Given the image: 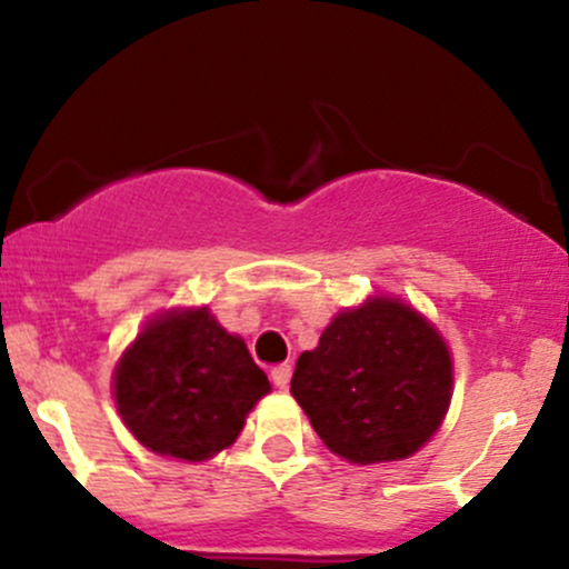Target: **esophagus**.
<instances>
[{"label":"esophagus","mask_w":569,"mask_h":569,"mask_svg":"<svg viewBox=\"0 0 569 569\" xmlns=\"http://www.w3.org/2000/svg\"><path fill=\"white\" fill-rule=\"evenodd\" d=\"M270 377H272V385H276L278 390H286V388H289V382H291V367H289V363H280V367L270 371Z\"/></svg>","instance_id":"esophagus-1"}]
</instances>
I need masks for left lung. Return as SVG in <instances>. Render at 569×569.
<instances>
[{"instance_id": "left-lung-1", "label": "left lung", "mask_w": 569, "mask_h": 569, "mask_svg": "<svg viewBox=\"0 0 569 569\" xmlns=\"http://www.w3.org/2000/svg\"><path fill=\"white\" fill-rule=\"evenodd\" d=\"M291 396L335 455L356 466L407 460L447 415L452 356L415 307L371 297L337 312L299 356Z\"/></svg>"}]
</instances>
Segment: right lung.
I'll return each mask as SVG.
<instances>
[{
	"label": "right lung",
	"mask_w": 569,
	"mask_h": 569,
	"mask_svg": "<svg viewBox=\"0 0 569 569\" xmlns=\"http://www.w3.org/2000/svg\"><path fill=\"white\" fill-rule=\"evenodd\" d=\"M270 393L240 337L208 307L152 318L114 369V401L130 433L152 452L202 462L240 436Z\"/></svg>",
	"instance_id": "right-lung-1"
}]
</instances>
